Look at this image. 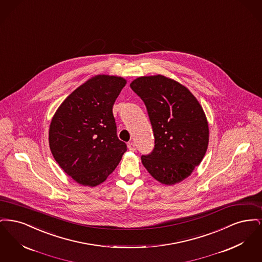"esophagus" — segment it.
Returning a JSON list of instances; mask_svg holds the SVG:
<instances>
[{
	"instance_id": "obj_1",
	"label": "esophagus",
	"mask_w": 262,
	"mask_h": 262,
	"mask_svg": "<svg viewBox=\"0 0 262 262\" xmlns=\"http://www.w3.org/2000/svg\"><path fill=\"white\" fill-rule=\"evenodd\" d=\"M127 147H128V149L130 150V151H135L136 150V144L134 142H128Z\"/></svg>"
}]
</instances>
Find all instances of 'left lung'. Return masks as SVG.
Instances as JSON below:
<instances>
[{
    "mask_svg": "<svg viewBox=\"0 0 262 262\" xmlns=\"http://www.w3.org/2000/svg\"><path fill=\"white\" fill-rule=\"evenodd\" d=\"M130 88L144 102L154 136V148L141 161L164 185H174L200 165L208 146V124L190 91L163 75L141 76Z\"/></svg>",
    "mask_w": 262,
    "mask_h": 262,
    "instance_id": "left-lung-1",
    "label": "left lung"
}]
</instances>
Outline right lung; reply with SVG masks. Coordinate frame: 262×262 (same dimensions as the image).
Masks as SVG:
<instances>
[{"instance_id": "1", "label": "right lung", "mask_w": 262, "mask_h": 262, "mask_svg": "<svg viewBox=\"0 0 262 262\" xmlns=\"http://www.w3.org/2000/svg\"><path fill=\"white\" fill-rule=\"evenodd\" d=\"M125 83L123 77L96 75L68 96L52 119L51 152L80 185L103 183L126 151L113 115V105Z\"/></svg>"}]
</instances>
